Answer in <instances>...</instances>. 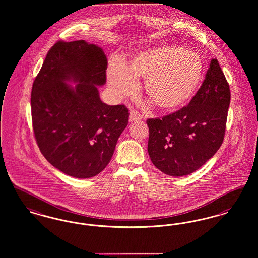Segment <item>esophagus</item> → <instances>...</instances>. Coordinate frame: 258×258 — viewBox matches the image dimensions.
<instances>
[{"label":"esophagus","instance_id":"1","mask_svg":"<svg viewBox=\"0 0 258 258\" xmlns=\"http://www.w3.org/2000/svg\"><path fill=\"white\" fill-rule=\"evenodd\" d=\"M142 119V116L135 111V110H132L130 112V115H129V121L130 122H133V121H138V120H141Z\"/></svg>","mask_w":258,"mask_h":258}]
</instances>
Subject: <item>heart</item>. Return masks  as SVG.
Returning a JSON list of instances; mask_svg holds the SVG:
<instances>
[{
	"mask_svg": "<svg viewBox=\"0 0 258 258\" xmlns=\"http://www.w3.org/2000/svg\"><path fill=\"white\" fill-rule=\"evenodd\" d=\"M203 73L200 55L176 45H163L137 52L125 65L111 62L107 77L111 92L118 99L135 95L137 80L146 79V92L154 104L165 110H175L196 94Z\"/></svg>",
	"mask_w": 258,
	"mask_h": 258,
	"instance_id": "1",
	"label": "heart"
}]
</instances>
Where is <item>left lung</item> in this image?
<instances>
[{
	"label": "left lung",
	"mask_w": 258,
	"mask_h": 258,
	"mask_svg": "<svg viewBox=\"0 0 258 258\" xmlns=\"http://www.w3.org/2000/svg\"><path fill=\"white\" fill-rule=\"evenodd\" d=\"M230 89L217 59L189 104L162 118H149L148 151L153 165L171 176L189 175L220 148L226 128Z\"/></svg>",
	"instance_id": "8db88e82"
}]
</instances>
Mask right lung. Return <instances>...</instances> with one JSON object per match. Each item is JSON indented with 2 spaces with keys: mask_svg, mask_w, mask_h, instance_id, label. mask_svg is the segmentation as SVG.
I'll list each match as a JSON object with an SVG mask.
<instances>
[{
  "mask_svg": "<svg viewBox=\"0 0 258 258\" xmlns=\"http://www.w3.org/2000/svg\"><path fill=\"white\" fill-rule=\"evenodd\" d=\"M107 68L106 55L94 43L59 41L33 83L35 139L45 159L68 176L88 178L101 173L128 124L124 105L109 106L100 99L97 86L106 83Z\"/></svg>",
  "mask_w": 258,
  "mask_h": 258,
  "instance_id": "obj_1",
  "label": "right lung"
}]
</instances>
